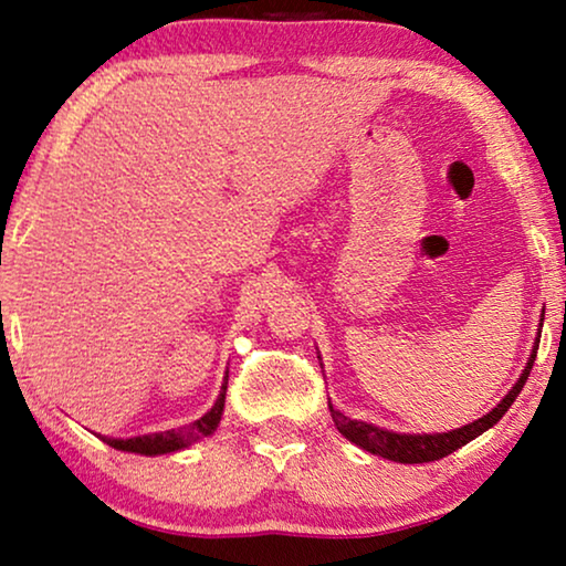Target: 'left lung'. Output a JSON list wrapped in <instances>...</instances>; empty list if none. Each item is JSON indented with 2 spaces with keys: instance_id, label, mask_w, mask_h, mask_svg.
<instances>
[{
  "instance_id": "obj_1",
  "label": "left lung",
  "mask_w": 566,
  "mask_h": 566,
  "mask_svg": "<svg viewBox=\"0 0 566 566\" xmlns=\"http://www.w3.org/2000/svg\"><path fill=\"white\" fill-rule=\"evenodd\" d=\"M541 324H544V322H541ZM538 339H541V332H538L536 345H533V353H531L528 363H525L521 378H517V384L505 394V399H502L490 415L479 417V420H474L471 424H463V428H455V430H448V432H432V436H428V432H422V436H415V432H412V436H409V432H394V430L376 428V424H370V422L350 420V417L337 412V409L329 405L332 420H335L337 430L343 432V436L350 440V443L360 446L363 451H368V453L381 455V459H389V461H397V463L438 461L448 453L459 451L461 446H467L469 440L482 436L484 430H490L492 424H497L502 420V415L507 412L510 405H513V401L517 399V394L523 391L525 381H528L533 360H536Z\"/></svg>"
}]
</instances>
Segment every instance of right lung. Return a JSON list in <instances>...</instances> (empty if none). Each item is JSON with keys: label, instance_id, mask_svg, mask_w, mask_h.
Listing matches in <instances>:
<instances>
[{"label": "right lung", "instance_id": "right-lung-1", "mask_svg": "<svg viewBox=\"0 0 566 566\" xmlns=\"http://www.w3.org/2000/svg\"><path fill=\"white\" fill-rule=\"evenodd\" d=\"M229 381V378H227ZM227 381L221 386L219 399L200 420L190 422L188 428L180 430H165V432H151V436H138V438H103L107 446H113L115 451H128V453H142V455H161V453H175L180 448H188L200 438H208L219 428L221 415H223V401H227Z\"/></svg>", "mask_w": 566, "mask_h": 566}]
</instances>
